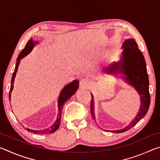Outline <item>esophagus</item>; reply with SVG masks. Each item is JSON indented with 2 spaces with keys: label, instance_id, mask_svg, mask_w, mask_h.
Segmentation results:
<instances>
[{
  "label": "esophagus",
  "instance_id": "obj_1",
  "mask_svg": "<svg viewBox=\"0 0 160 160\" xmlns=\"http://www.w3.org/2000/svg\"><path fill=\"white\" fill-rule=\"evenodd\" d=\"M91 85L90 81L87 78L82 79L80 81V86L82 88H88Z\"/></svg>",
  "mask_w": 160,
  "mask_h": 160
}]
</instances>
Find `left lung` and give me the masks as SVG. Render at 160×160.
I'll use <instances>...</instances> for the list:
<instances>
[{
    "mask_svg": "<svg viewBox=\"0 0 160 160\" xmlns=\"http://www.w3.org/2000/svg\"><path fill=\"white\" fill-rule=\"evenodd\" d=\"M123 51L121 60L113 62L109 67L104 68L107 73H122L123 79L130 85L133 87L140 96V108L139 112L130 124L120 130L112 131V132H123L128 131L135 124L138 123L147 113L150 104V95L149 92V78L146 68L145 61L141 51L133 39H128L124 41L122 45ZM92 98H93L91 94ZM94 100L90 103L92 117L95 119L94 116Z\"/></svg>",
    "mask_w": 160,
    "mask_h": 160,
    "instance_id": "left-lung-1",
    "label": "left lung"
}]
</instances>
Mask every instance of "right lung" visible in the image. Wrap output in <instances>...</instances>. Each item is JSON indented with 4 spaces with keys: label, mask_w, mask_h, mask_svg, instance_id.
I'll return each mask as SVG.
<instances>
[{
    "label": "right lung",
    "mask_w": 160,
    "mask_h": 160,
    "mask_svg": "<svg viewBox=\"0 0 160 160\" xmlns=\"http://www.w3.org/2000/svg\"><path fill=\"white\" fill-rule=\"evenodd\" d=\"M37 43H38L37 42L33 41V39H32L29 40V42L27 43L25 48H24V49L20 53V54H19L18 57L17 58V63H16V65H15V70L12 73V79H11V85H10V92H9L10 101V97H11L12 91L13 90V84H14L15 78L16 76V73H17V71L18 70V66H19V64H20V60L31 52L32 50L33 49L34 46L37 44ZM78 87H79V81H78V80H75L74 81H72V82H71L69 84H68L67 85L65 86L63 88V90H61L60 95H59L58 99V113L57 116V118H56V121L54 122L53 125H51L50 127H48V128L42 129V130H33V129H30L29 128H25L26 130H28L29 132H34V133H37V134H40V135L49 134V133H52V132H55L56 130L59 128V126H60L61 112H62V109H63V107L65 102H66L67 100H68L70 97L73 95V94L75 93V92H76V90H78Z\"/></svg>",
    "instance_id": "right-lung-1"
}]
</instances>
